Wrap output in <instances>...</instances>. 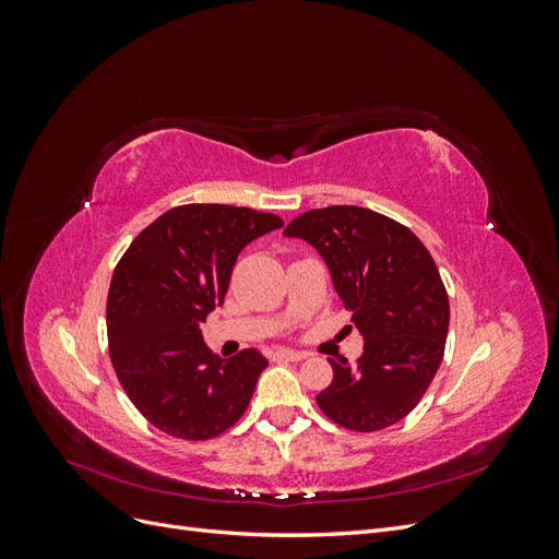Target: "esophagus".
<instances>
[{"label":"esophagus","instance_id":"esophagus-1","mask_svg":"<svg viewBox=\"0 0 559 559\" xmlns=\"http://www.w3.org/2000/svg\"><path fill=\"white\" fill-rule=\"evenodd\" d=\"M275 361H302L308 359V352H296V349H277L273 352Z\"/></svg>","mask_w":559,"mask_h":559}]
</instances>
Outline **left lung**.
<instances>
[{"instance_id": "1", "label": "left lung", "mask_w": 559, "mask_h": 559, "mask_svg": "<svg viewBox=\"0 0 559 559\" xmlns=\"http://www.w3.org/2000/svg\"><path fill=\"white\" fill-rule=\"evenodd\" d=\"M284 235L319 251L364 335L357 364L329 359L333 382L319 408L352 431L396 425L425 396L445 352L450 302L431 253L413 230L357 205L300 214Z\"/></svg>"}]
</instances>
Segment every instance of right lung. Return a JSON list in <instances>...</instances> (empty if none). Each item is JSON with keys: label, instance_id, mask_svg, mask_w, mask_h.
<instances>
[{"label": "right lung", "instance_id": "add662e5", "mask_svg": "<svg viewBox=\"0 0 559 559\" xmlns=\"http://www.w3.org/2000/svg\"><path fill=\"white\" fill-rule=\"evenodd\" d=\"M282 226L280 216L249 207L181 205L146 226L118 261L107 298L111 364L156 429L207 441L247 411L267 359L253 347L216 357L200 326L224 302L238 253Z\"/></svg>", "mask_w": 559, "mask_h": 559}]
</instances>
